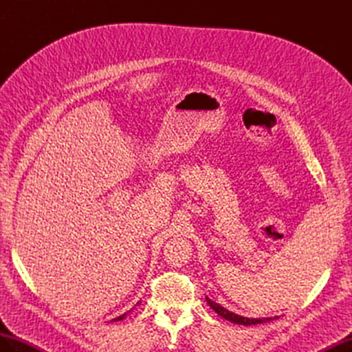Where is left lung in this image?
<instances>
[{"mask_svg": "<svg viewBox=\"0 0 352 352\" xmlns=\"http://www.w3.org/2000/svg\"><path fill=\"white\" fill-rule=\"evenodd\" d=\"M207 300V304L214 310L220 317L226 318V320L235 323V324H242V326H252V324H261V323H267V322H272L274 320V318H278V316L276 317H263V318H250V317H243V316H239V314H235L229 311L228 308L221 307L220 304L214 302L212 300H210L208 296H206Z\"/></svg>", "mask_w": 352, "mask_h": 352, "instance_id": "8db88e82", "label": "left lung"}]
</instances>
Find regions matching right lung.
<instances>
[{
	"label": "right lung",
	"instance_id": "add662e5",
	"mask_svg": "<svg viewBox=\"0 0 352 352\" xmlns=\"http://www.w3.org/2000/svg\"><path fill=\"white\" fill-rule=\"evenodd\" d=\"M138 304H140V302H138ZM132 311V310H131ZM131 311H127V313H124V314H122V316H119V317H116V318H113V320L111 322H120V320H123V318L127 316V314H129Z\"/></svg>",
	"mask_w": 352,
	"mask_h": 352
}]
</instances>
